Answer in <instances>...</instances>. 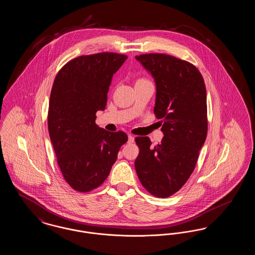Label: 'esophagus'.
Listing matches in <instances>:
<instances>
[{"mask_svg": "<svg viewBox=\"0 0 255 255\" xmlns=\"http://www.w3.org/2000/svg\"><path fill=\"white\" fill-rule=\"evenodd\" d=\"M133 141H134V137H133V135L129 134L128 135V143H133Z\"/></svg>", "mask_w": 255, "mask_h": 255, "instance_id": "1", "label": "esophagus"}]
</instances>
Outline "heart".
I'll list each match as a JSON object with an SVG mask.
<instances>
[{
	"label": "heart",
	"instance_id": "heart-1",
	"mask_svg": "<svg viewBox=\"0 0 255 255\" xmlns=\"http://www.w3.org/2000/svg\"><path fill=\"white\" fill-rule=\"evenodd\" d=\"M138 81H146V80H143V79H140V80H138Z\"/></svg>",
	"mask_w": 255,
	"mask_h": 255
}]
</instances>
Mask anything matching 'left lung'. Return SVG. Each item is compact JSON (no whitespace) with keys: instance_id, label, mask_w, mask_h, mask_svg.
<instances>
[{"instance_id":"obj_1","label":"left lung","mask_w":255,"mask_h":255,"mask_svg":"<svg viewBox=\"0 0 255 255\" xmlns=\"http://www.w3.org/2000/svg\"><path fill=\"white\" fill-rule=\"evenodd\" d=\"M135 59L154 78V113L162 120L164 136L156 146L148 136L135 137L139 154L134 168L149 193L167 198L188 180L206 141V85L198 69L186 61L163 53L141 54Z\"/></svg>"}]
</instances>
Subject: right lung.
I'll list each match as a JSON object with an SVG mask.
<instances>
[{
    "mask_svg": "<svg viewBox=\"0 0 255 255\" xmlns=\"http://www.w3.org/2000/svg\"><path fill=\"white\" fill-rule=\"evenodd\" d=\"M127 56L101 52L76 57L57 73L49 97L48 127L57 163L74 190L88 192L107 179L127 140L122 132L96 124L105 110L114 73Z\"/></svg>",
    "mask_w": 255,
    "mask_h": 255,
    "instance_id": "1",
    "label": "right lung"
}]
</instances>
